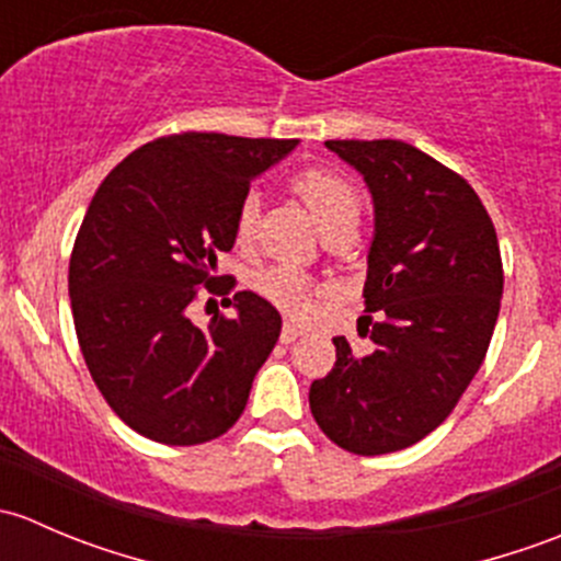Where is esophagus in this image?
<instances>
[{
    "label": "esophagus",
    "instance_id": "1",
    "mask_svg": "<svg viewBox=\"0 0 561 561\" xmlns=\"http://www.w3.org/2000/svg\"><path fill=\"white\" fill-rule=\"evenodd\" d=\"M304 333V328L301 325H296V322H285V325H282V344H293L296 342L298 336H301Z\"/></svg>",
    "mask_w": 561,
    "mask_h": 561
}]
</instances>
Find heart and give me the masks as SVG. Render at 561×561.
Returning a JSON list of instances; mask_svg holds the SVG:
<instances>
[{"label":"heart","mask_w":561,"mask_h":561,"mask_svg":"<svg viewBox=\"0 0 561 561\" xmlns=\"http://www.w3.org/2000/svg\"><path fill=\"white\" fill-rule=\"evenodd\" d=\"M293 186H296V192L307 203V208L312 211L322 230L344 222V219H358V190L344 175L325 171V168H309V171L298 173L293 179ZM254 225H257V197L249 192V195L241 197L239 211H236V241L239 244H247L252 239ZM254 290L287 314L309 312L314 298L312 282L296 265H268V268H263L254 276Z\"/></svg>","instance_id":"obj_1"}]
</instances>
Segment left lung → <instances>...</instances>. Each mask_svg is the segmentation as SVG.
<instances>
[{
  "label": "left lung",
  "mask_w": 561,
  "mask_h": 561,
  "mask_svg": "<svg viewBox=\"0 0 561 561\" xmlns=\"http://www.w3.org/2000/svg\"><path fill=\"white\" fill-rule=\"evenodd\" d=\"M364 175L375 201L355 353L309 388L317 426L358 456L404 450L454 412L489 350L502 301L494 222L461 175L404 140H325Z\"/></svg>",
  "instance_id": "1"
}]
</instances>
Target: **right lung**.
Listing matches in <instances>:
<instances>
[{"mask_svg": "<svg viewBox=\"0 0 561 561\" xmlns=\"http://www.w3.org/2000/svg\"><path fill=\"white\" fill-rule=\"evenodd\" d=\"M296 146L168 135L124 157L89 203L67 276L78 344L111 410L154 443L222 437L279 339L282 317L257 293H236V317H214L208 328L190 320V307L195 287L214 293L228 279L211 274L217 254L236 244L252 179Z\"/></svg>", "mask_w": 561, "mask_h": 561, "instance_id": "obj_1", "label": "right lung"}]
</instances>
